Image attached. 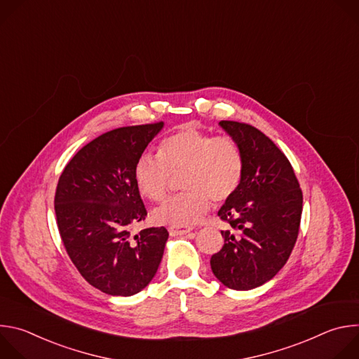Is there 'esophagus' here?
<instances>
[{
	"instance_id": "esophagus-1",
	"label": "esophagus",
	"mask_w": 359,
	"mask_h": 359,
	"mask_svg": "<svg viewBox=\"0 0 359 359\" xmlns=\"http://www.w3.org/2000/svg\"><path fill=\"white\" fill-rule=\"evenodd\" d=\"M193 229L191 227H183V226H170L169 227V234L170 236H183L190 233Z\"/></svg>"
}]
</instances>
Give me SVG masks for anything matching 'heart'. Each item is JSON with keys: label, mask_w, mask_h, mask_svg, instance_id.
Here are the masks:
<instances>
[{"label": "heart", "mask_w": 359, "mask_h": 359, "mask_svg": "<svg viewBox=\"0 0 359 359\" xmlns=\"http://www.w3.org/2000/svg\"><path fill=\"white\" fill-rule=\"evenodd\" d=\"M244 172L243 150L230 136H213L194 126H184L162 140L158 156L142 155L133 168L139 193L149 200H163L173 176H182L183 193L169 198L153 212L161 224L189 226L210 208V198L222 203L238 189Z\"/></svg>", "instance_id": "obj_1"}]
</instances>
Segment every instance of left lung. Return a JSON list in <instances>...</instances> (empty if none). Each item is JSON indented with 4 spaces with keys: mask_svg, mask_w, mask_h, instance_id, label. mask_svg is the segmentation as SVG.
Wrapping results in <instances>:
<instances>
[{
    "mask_svg": "<svg viewBox=\"0 0 359 359\" xmlns=\"http://www.w3.org/2000/svg\"><path fill=\"white\" fill-rule=\"evenodd\" d=\"M220 126L240 144L244 172L237 191L219 210L230 229L222 231L224 245L210 266L226 287L251 290L287 263L299 231L302 191L290 161L262 130L234 121Z\"/></svg>",
    "mask_w": 359,
    "mask_h": 359,
    "instance_id": "8db88e82",
    "label": "left lung"
}]
</instances>
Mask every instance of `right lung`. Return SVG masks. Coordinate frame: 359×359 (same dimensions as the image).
Instances as JSON below:
<instances>
[{
  "label": "right lung",
  "instance_id": "right-lung-1",
  "mask_svg": "<svg viewBox=\"0 0 359 359\" xmlns=\"http://www.w3.org/2000/svg\"><path fill=\"white\" fill-rule=\"evenodd\" d=\"M163 122L123 126L85 144L65 166L55 191L60 236L71 262L95 288L129 297L155 277L169 233L132 227L147 216L133 168Z\"/></svg>",
  "mask_w": 359,
  "mask_h": 359
}]
</instances>
